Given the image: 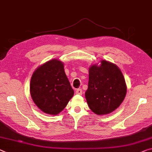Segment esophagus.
Instances as JSON below:
<instances>
[{"instance_id": "esophagus-1", "label": "esophagus", "mask_w": 152, "mask_h": 152, "mask_svg": "<svg viewBox=\"0 0 152 152\" xmlns=\"http://www.w3.org/2000/svg\"><path fill=\"white\" fill-rule=\"evenodd\" d=\"M76 94L77 95H82L83 94V90L81 88H78L76 91Z\"/></svg>"}]
</instances>
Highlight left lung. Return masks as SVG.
I'll return each mask as SVG.
<instances>
[{"mask_svg":"<svg viewBox=\"0 0 152 152\" xmlns=\"http://www.w3.org/2000/svg\"><path fill=\"white\" fill-rule=\"evenodd\" d=\"M88 89L85 97L92 112L105 115L117 109L124 99L126 85L116 65L102 60L101 65L89 67Z\"/></svg>","mask_w":152,"mask_h":152,"instance_id":"left-lung-1","label":"left lung"}]
</instances>
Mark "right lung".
<instances>
[{
    "instance_id": "add662e5",
    "label": "right lung",
    "mask_w": 152,
    "mask_h": 152,
    "mask_svg": "<svg viewBox=\"0 0 152 152\" xmlns=\"http://www.w3.org/2000/svg\"><path fill=\"white\" fill-rule=\"evenodd\" d=\"M33 102L43 112L57 115L74 95V90L64 71L63 62L51 59L37 68L30 81Z\"/></svg>"
}]
</instances>
